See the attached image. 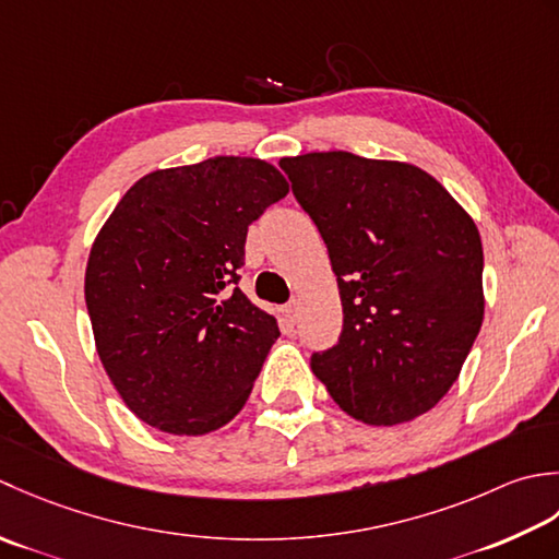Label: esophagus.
Listing matches in <instances>:
<instances>
[{"instance_id": "34e87169", "label": "esophagus", "mask_w": 559, "mask_h": 559, "mask_svg": "<svg viewBox=\"0 0 559 559\" xmlns=\"http://www.w3.org/2000/svg\"><path fill=\"white\" fill-rule=\"evenodd\" d=\"M284 316H287L289 321L294 323V321H296V316H299V301L292 299L287 306H284Z\"/></svg>"}]
</instances>
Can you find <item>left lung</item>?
<instances>
[{
	"mask_svg": "<svg viewBox=\"0 0 559 559\" xmlns=\"http://www.w3.org/2000/svg\"><path fill=\"white\" fill-rule=\"evenodd\" d=\"M328 246L343 299L337 343L311 369L347 415L391 427L449 393L483 325V241L423 168L349 152L282 158Z\"/></svg>",
	"mask_w": 559,
	"mask_h": 559,
	"instance_id": "8db88e82",
	"label": "left lung"
}]
</instances>
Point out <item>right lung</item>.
Instances as JSON below:
<instances>
[{"label":"right lung","mask_w":559,"mask_h":559,"mask_svg":"<svg viewBox=\"0 0 559 559\" xmlns=\"http://www.w3.org/2000/svg\"><path fill=\"white\" fill-rule=\"evenodd\" d=\"M289 192L260 158L154 170L124 192L86 265L98 357L142 423L198 437L241 413L277 321L238 289L248 226Z\"/></svg>","instance_id":"1"}]
</instances>
